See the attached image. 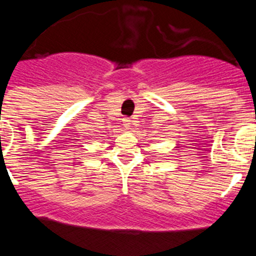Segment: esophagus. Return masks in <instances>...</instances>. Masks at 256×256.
<instances>
[{
    "mask_svg": "<svg viewBox=\"0 0 256 256\" xmlns=\"http://www.w3.org/2000/svg\"><path fill=\"white\" fill-rule=\"evenodd\" d=\"M122 122H124V126L126 128H131V120L128 119V118H125L124 120H122Z\"/></svg>",
    "mask_w": 256,
    "mask_h": 256,
    "instance_id": "34e87169",
    "label": "esophagus"
}]
</instances>
